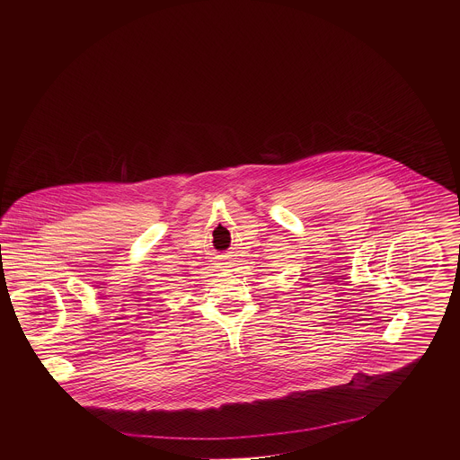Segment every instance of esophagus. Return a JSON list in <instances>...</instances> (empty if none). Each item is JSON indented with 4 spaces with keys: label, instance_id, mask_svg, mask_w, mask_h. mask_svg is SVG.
I'll return each instance as SVG.
<instances>
[{
    "label": "esophagus",
    "instance_id": "obj_1",
    "mask_svg": "<svg viewBox=\"0 0 460 460\" xmlns=\"http://www.w3.org/2000/svg\"><path fill=\"white\" fill-rule=\"evenodd\" d=\"M219 267L220 269H227V267H233V261L229 259V255H220Z\"/></svg>",
    "mask_w": 460,
    "mask_h": 460
}]
</instances>
